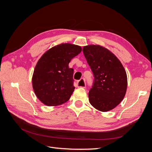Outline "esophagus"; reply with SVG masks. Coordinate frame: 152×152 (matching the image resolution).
I'll list each match as a JSON object with an SVG mask.
<instances>
[{
  "instance_id": "1",
  "label": "esophagus",
  "mask_w": 152,
  "mask_h": 152,
  "mask_svg": "<svg viewBox=\"0 0 152 152\" xmlns=\"http://www.w3.org/2000/svg\"><path fill=\"white\" fill-rule=\"evenodd\" d=\"M77 85L79 87H83V88H85L86 86L85 80L84 79H81L80 80L77 82Z\"/></svg>"
}]
</instances>
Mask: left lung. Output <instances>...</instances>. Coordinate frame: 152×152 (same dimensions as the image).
I'll return each mask as SVG.
<instances>
[{
    "label": "left lung",
    "mask_w": 152,
    "mask_h": 152,
    "mask_svg": "<svg viewBox=\"0 0 152 152\" xmlns=\"http://www.w3.org/2000/svg\"><path fill=\"white\" fill-rule=\"evenodd\" d=\"M82 51L94 76L89 102L99 111H110L125 96L127 86L125 69L112 53L100 45H87Z\"/></svg>",
    "instance_id": "obj_1"
}]
</instances>
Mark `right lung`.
Listing matches in <instances>:
<instances>
[{
	"mask_svg": "<svg viewBox=\"0 0 152 152\" xmlns=\"http://www.w3.org/2000/svg\"><path fill=\"white\" fill-rule=\"evenodd\" d=\"M82 50L79 45L61 44L45 53L36 65L32 85L39 100L48 106L66 102L75 89L71 59Z\"/></svg>",
	"mask_w": 152,
	"mask_h": 152,
	"instance_id": "1",
	"label": "right lung"
}]
</instances>
